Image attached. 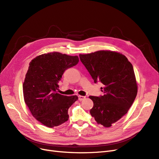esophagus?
<instances>
[{"instance_id": "esophagus-1", "label": "esophagus", "mask_w": 159, "mask_h": 159, "mask_svg": "<svg viewBox=\"0 0 159 159\" xmlns=\"http://www.w3.org/2000/svg\"><path fill=\"white\" fill-rule=\"evenodd\" d=\"M85 98V97H84V96H81V95H79V96H78V99H79V101L84 100Z\"/></svg>"}]
</instances>
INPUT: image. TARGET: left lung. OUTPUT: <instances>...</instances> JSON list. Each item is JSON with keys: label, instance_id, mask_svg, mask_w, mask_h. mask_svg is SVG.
<instances>
[{"label": "left lung", "instance_id": "left-lung-1", "mask_svg": "<svg viewBox=\"0 0 159 159\" xmlns=\"http://www.w3.org/2000/svg\"><path fill=\"white\" fill-rule=\"evenodd\" d=\"M80 58L95 83L103 84L99 97L89 96L93 102L90 114L104 127H111L128 112L138 93L132 64L123 54L99 51L80 54Z\"/></svg>", "mask_w": 159, "mask_h": 159}]
</instances>
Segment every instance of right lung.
<instances>
[{
	"instance_id": "add662e5",
	"label": "right lung",
	"mask_w": 159,
	"mask_h": 159,
	"mask_svg": "<svg viewBox=\"0 0 159 159\" xmlns=\"http://www.w3.org/2000/svg\"><path fill=\"white\" fill-rule=\"evenodd\" d=\"M78 62V56L54 52L38 56L30 63L23 84L24 101L34 117L47 127L66 122L68 108L78 99L77 95L57 93L65 70Z\"/></svg>"
}]
</instances>
